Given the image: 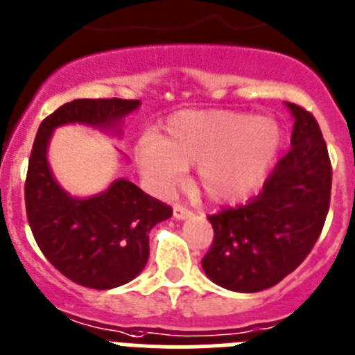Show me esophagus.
Returning a JSON list of instances; mask_svg holds the SVG:
<instances>
[{"instance_id": "obj_1", "label": "esophagus", "mask_w": 355, "mask_h": 355, "mask_svg": "<svg viewBox=\"0 0 355 355\" xmlns=\"http://www.w3.org/2000/svg\"><path fill=\"white\" fill-rule=\"evenodd\" d=\"M193 216V212H191L189 209H185V207L182 205H175L173 207V217L175 219H187V217Z\"/></svg>"}]
</instances>
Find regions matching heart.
<instances>
[{"instance_id": "obj_1", "label": "heart", "mask_w": 355, "mask_h": 355, "mask_svg": "<svg viewBox=\"0 0 355 355\" xmlns=\"http://www.w3.org/2000/svg\"><path fill=\"white\" fill-rule=\"evenodd\" d=\"M281 134L269 118L225 110L180 111L145 136L136 161L150 189H175L184 170L196 166V185L216 205L237 203L263 182L279 148Z\"/></svg>"}]
</instances>
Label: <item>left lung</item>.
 Wrapping results in <instances>:
<instances>
[{"label": "left lung", "instance_id": "8db88e82", "mask_svg": "<svg viewBox=\"0 0 355 355\" xmlns=\"http://www.w3.org/2000/svg\"><path fill=\"white\" fill-rule=\"evenodd\" d=\"M295 122L292 148L245 205L209 216L214 241L201 260L207 276L233 292H260L299 267L320 237L333 168L318 122L286 102Z\"/></svg>", "mask_w": 355, "mask_h": 355}]
</instances>
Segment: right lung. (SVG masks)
Returning a JSON list of instances; mask_svg holds the SVG:
<instances>
[{"mask_svg":"<svg viewBox=\"0 0 355 355\" xmlns=\"http://www.w3.org/2000/svg\"><path fill=\"white\" fill-rule=\"evenodd\" d=\"M139 101L76 98L44 118L28 162L24 201L31 233L54 269L86 288L125 285L145 269L148 233L173 210L129 180H114L94 198H72L56 184L47 164V145L56 127L116 125Z\"/></svg>","mask_w":355,"mask_h":355,"instance_id":"1","label":"right lung"}]
</instances>
